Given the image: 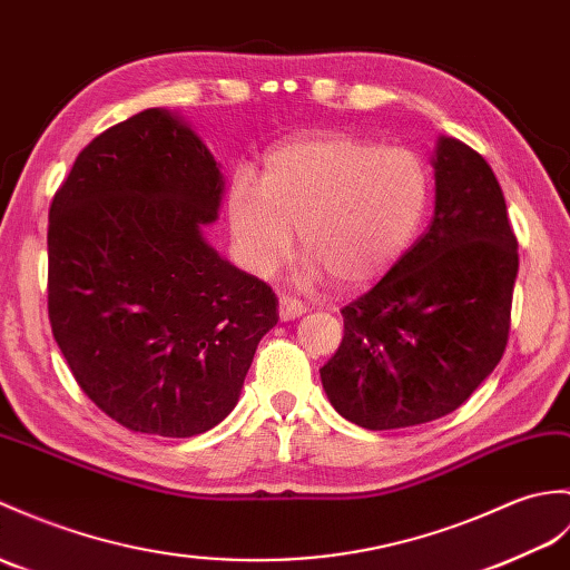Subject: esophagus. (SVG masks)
I'll list each match as a JSON object with an SVG mask.
<instances>
[{
	"label": "esophagus",
	"mask_w": 570,
	"mask_h": 570,
	"mask_svg": "<svg viewBox=\"0 0 570 570\" xmlns=\"http://www.w3.org/2000/svg\"><path fill=\"white\" fill-rule=\"evenodd\" d=\"M306 313V303L298 301V298H288V296H282L279 298V317L282 321H294V317Z\"/></svg>",
	"instance_id": "obj_1"
}]
</instances>
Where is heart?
Wrapping results in <instances>:
<instances>
[{
  "mask_svg": "<svg viewBox=\"0 0 570 570\" xmlns=\"http://www.w3.org/2000/svg\"><path fill=\"white\" fill-rule=\"evenodd\" d=\"M430 198L432 171L417 150L313 134L274 145L259 181L237 171L225 210L245 269L272 274L298 230L308 279L327 272L352 286L374 279L405 253Z\"/></svg>",
  "mask_w": 570,
  "mask_h": 570,
  "instance_id": "1",
  "label": "heart"
}]
</instances>
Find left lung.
<instances>
[{
  "instance_id": "left-lung-1",
  "label": "left lung",
  "mask_w": 570,
  "mask_h": 570,
  "mask_svg": "<svg viewBox=\"0 0 570 570\" xmlns=\"http://www.w3.org/2000/svg\"><path fill=\"white\" fill-rule=\"evenodd\" d=\"M428 233L364 296L342 308L345 337L321 368L342 417L401 430L444 417L508 345L518 237L491 165L442 136L432 157Z\"/></svg>"
}]
</instances>
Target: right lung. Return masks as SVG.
Segmentation results:
<instances>
[{"mask_svg": "<svg viewBox=\"0 0 570 570\" xmlns=\"http://www.w3.org/2000/svg\"><path fill=\"white\" fill-rule=\"evenodd\" d=\"M225 181L179 116L145 109L77 155L48 220L52 337L91 403L134 432L230 413L279 301L206 243Z\"/></svg>", "mask_w": 570, "mask_h": 570, "instance_id": "1", "label": "right lung"}]
</instances>
